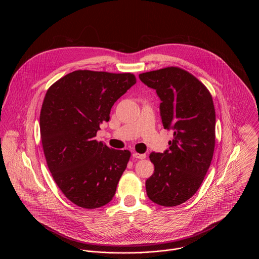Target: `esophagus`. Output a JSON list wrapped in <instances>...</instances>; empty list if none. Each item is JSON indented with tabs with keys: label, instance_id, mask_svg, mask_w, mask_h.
<instances>
[{
	"label": "esophagus",
	"instance_id": "34e87169",
	"mask_svg": "<svg viewBox=\"0 0 259 259\" xmlns=\"http://www.w3.org/2000/svg\"><path fill=\"white\" fill-rule=\"evenodd\" d=\"M133 157L138 158V159H144V158H146V154H145V153H138V152H134V153H133Z\"/></svg>",
	"mask_w": 259,
	"mask_h": 259
}]
</instances>
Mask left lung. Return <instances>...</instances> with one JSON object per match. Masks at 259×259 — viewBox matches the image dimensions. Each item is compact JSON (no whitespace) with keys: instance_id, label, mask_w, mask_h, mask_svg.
Segmentation results:
<instances>
[{"instance_id":"obj_1","label":"left lung","mask_w":259,"mask_h":259,"mask_svg":"<svg viewBox=\"0 0 259 259\" xmlns=\"http://www.w3.org/2000/svg\"><path fill=\"white\" fill-rule=\"evenodd\" d=\"M140 79L160 100L162 125L174 131L169 148L151 152L153 175L148 198L161 206L180 205L199 188L209 168L215 144V111L210 93L195 76L170 67L144 73Z\"/></svg>"}]
</instances>
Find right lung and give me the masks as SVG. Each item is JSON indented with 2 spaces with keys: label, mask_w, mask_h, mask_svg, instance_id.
Returning <instances> with one entry per match:
<instances>
[{
  "label": "right lung",
  "mask_w": 259,
  "mask_h": 259,
  "mask_svg": "<svg viewBox=\"0 0 259 259\" xmlns=\"http://www.w3.org/2000/svg\"><path fill=\"white\" fill-rule=\"evenodd\" d=\"M137 82L133 74L74 71L48 90L39 115L48 167L66 197L83 208L112 199L131 152L97 142L114 103Z\"/></svg>",
  "instance_id": "add662e5"
}]
</instances>
